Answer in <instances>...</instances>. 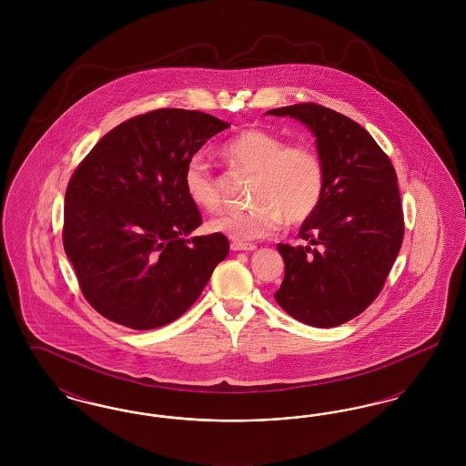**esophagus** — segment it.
I'll return each instance as SVG.
<instances>
[{"label":"esophagus","mask_w":466,"mask_h":466,"mask_svg":"<svg viewBox=\"0 0 466 466\" xmlns=\"http://www.w3.org/2000/svg\"><path fill=\"white\" fill-rule=\"evenodd\" d=\"M230 249L232 251H255L257 246L248 243H232L230 244Z\"/></svg>","instance_id":"34e87169"}]
</instances>
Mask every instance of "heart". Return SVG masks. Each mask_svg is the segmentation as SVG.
Segmentation results:
<instances>
[{"mask_svg":"<svg viewBox=\"0 0 466 466\" xmlns=\"http://www.w3.org/2000/svg\"><path fill=\"white\" fill-rule=\"evenodd\" d=\"M223 156L239 171L255 175L249 209L223 211L208 228L234 241H253L274 234L283 218L291 225L309 220L325 192V169L308 143L289 145L279 134L246 129L223 145ZM183 185L188 199L213 211L220 204L217 181L200 154L185 164Z\"/></svg>","mask_w":466,"mask_h":466,"instance_id":"b5f03b06","label":"heart"}]
</instances>
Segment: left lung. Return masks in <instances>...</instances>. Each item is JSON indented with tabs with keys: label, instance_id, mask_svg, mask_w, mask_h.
Here are the masks:
<instances>
[{
	"label": "left lung",
	"instance_id": "obj_1",
	"mask_svg": "<svg viewBox=\"0 0 466 466\" xmlns=\"http://www.w3.org/2000/svg\"><path fill=\"white\" fill-rule=\"evenodd\" d=\"M267 115L302 122L316 137L325 169L321 202L299 230L306 244H278L285 279L274 299L291 318L332 329L374 302L399 257L397 173L374 137L346 115L314 103Z\"/></svg>",
	"mask_w": 466,
	"mask_h": 466
}]
</instances>
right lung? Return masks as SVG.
I'll list each match as a JSON object with an SVG mask.
<instances>
[{
  "instance_id": "1",
  "label": "right lung",
  "mask_w": 466,
  "mask_h": 466,
  "mask_svg": "<svg viewBox=\"0 0 466 466\" xmlns=\"http://www.w3.org/2000/svg\"><path fill=\"white\" fill-rule=\"evenodd\" d=\"M230 124L162 108L105 134L76 167L65 198L63 243L90 306L118 325L152 330L179 318L228 255L223 234L196 236L188 158Z\"/></svg>"
}]
</instances>
